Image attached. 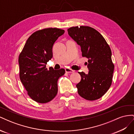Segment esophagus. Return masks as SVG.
<instances>
[{
  "label": "esophagus",
  "instance_id": "34e87169",
  "mask_svg": "<svg viewBox=\"0 0 134 134\" xmlns=\"http://www.w3.org/2000/svg\"><path fill=\"white\" fill-rule=\"evenodd\" d=\"M65 72H67V73H71V72H73L74 71L73 70L70 69L69 68H65Z\"/></svg>",
  "mask_w": 134,
  "mask_h": 134
}]
</instances>
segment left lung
<instances>
[{
    "label": "left lung",
    "instance_id": "1",
    "mask_svg": "<svg viewBox=\"0 0 134 134\" xmlns=\"http://www.w3.org/2000/svg\"><path fill=\"white\" fill-rule=\"evenodd\" d=\"M68 34L80 46L83 57L88 59V73L78 72V94L87 100L100 98L110 87L114 70L111 48L99 32L88 26L72 27Z\"/></svg>",
    "mask_w": 134,
    "mask_h": 134
}]
</instances>
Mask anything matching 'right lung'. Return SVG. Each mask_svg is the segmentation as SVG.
I'll return each mask as SVG.
<instances>
[{"label":"right lung","mask_w":134,"mask_h":134,"mask_svg":"<svg viewBox=\"0 0 134 134\" xmlns=\"http://www.w3.org/2000/svg\"><path fill=\"white\" fill-rule=\"evenodd\" d=\"M64 32L56 28L34 32L19 56L20 79L28 96L38 103L50 102L58 93V80L65 71L51 67L47 70L46 65L52 58L54 44Z\"/></svg>","instance_id":"add662e5"}]
</instances>
